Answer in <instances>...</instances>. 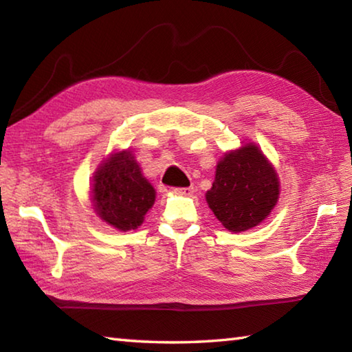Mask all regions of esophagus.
I'll return each mask as SVG.
<instances>
[{"label":"esophagus","mask_w":352,"mask_h":352,"mask_svg":"<svg viewBox=\"0 0 352 352\" xmlns=\"http://www.w3.org/2000/svg\"><path fill=\"white\" fill-rule=\"evenodd\" d=\"M177 195H184V197H190L193 193V188H177L174 189Z\"/></svg>","instance_id":"esophagus-1"}]
</instances>
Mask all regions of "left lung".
I'll return each instance as SVG.
<instances>
[{
  "mask_svg": "<svg viewBox=\"0 0 352 352\" xmlns=\"http://www.w3.org/2000/svg\"><path fill=\"white\" fill-rule=\"evenodd\" d=\"M278 197L280 182L274 164L250 142L221 157L206 201L223 227L241 233L263 222Z\"/></svg>",
  "mask_w": 352,
  "mask_h": 352,
  "instance_id": "obj_1",
  "label": "left lung"
}]
</instances>
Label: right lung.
<instances>
[{"instance_id": "add662e5", "label": "right lung", "mask_w": 352, "mask_h": 352, "mask_svg": "<svg viewBox=\"0 0 352 352\" xmlns=\"http://www.w3.org/2000/svg\"><path fill=\"white\" fill-rule=\"evenodd\" d=\"M92 206L98 218L119 231L136 230L154 206L155 189L130 149L113 151L92 177Z\"/></svg>"}]
</instances>
